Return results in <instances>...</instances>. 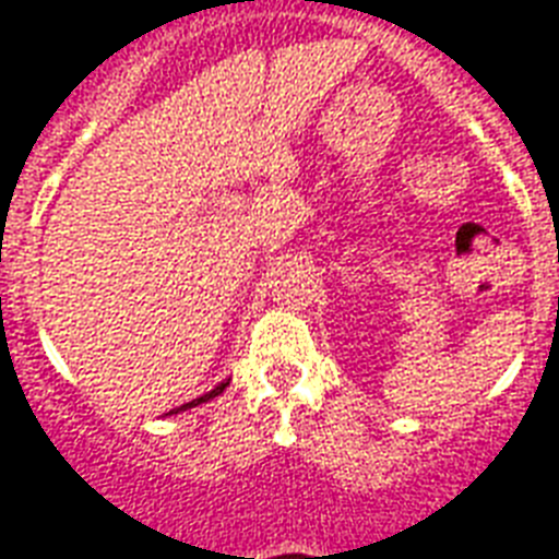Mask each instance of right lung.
I'll list each match as a JSON object with an SVG mask.
<instances>
[{
    "mask_svg": "<svg viewBox=\"0 0 559 559\" xmlns=\"http://www.w3.org/2000/svg\"><path fill=\"white\" fill-rule=\"evenodd\" d=\"M228 383H231V378H225L223 383H216V386H213L211 393H204L202 399H193V402L181 404V407H176V411H169V413H166V416H173V413H181V411H190V407H195V404H204V402H211V399H216V395L223 393V390H225V386H228Z\"/></svg>",
    "mask_w": 559,
    "mask_h": 559,
    "instance_id": "add662e5",
    "label": "right lung"
}]
</instances>
